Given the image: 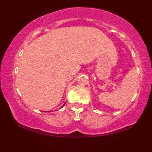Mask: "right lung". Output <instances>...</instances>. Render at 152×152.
Wrapping results in <instances>:
<instances>
[{"mask_svg":"<svg viewBox=\"0 0 152 152\" xmlns=\"http://www.w3.org/2000/svg\"><path fill=\"white\" fill-rule=\"evenodd\" d=\"M65 104H66V103H65ZM65 104H64V105H63V106H64V105H65Z\"/></svg>","mask_w":152,"mask_h":152,"instance_id":"right-lung-1","label":"right lung"}]
</instances>
